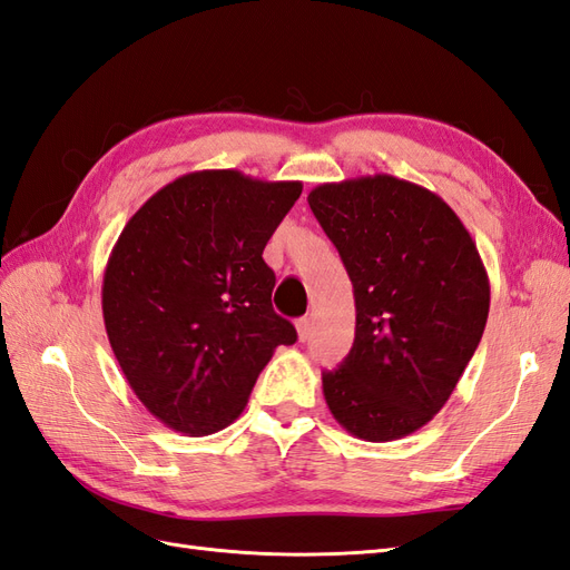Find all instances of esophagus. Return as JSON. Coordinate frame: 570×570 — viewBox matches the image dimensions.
I'll return each mask as SVG.
<instances>
[{
	"label": "esophagus",
	"instance_id": "obj_1",
	"mask_svg": "<svg viewBox=\"0 0 570 570\" xmlns=\"http://www.w3.org/2000/svg\"><path fill=\"white\" fill-rule=\"evenodd\" d=\"M311 330H313L311 317H298V323H296V332H298V340H301V342H305V340L311 337Z\"/></svg>",
	"mask_w": 570,
	"mask_h": 570
}]
</instances>
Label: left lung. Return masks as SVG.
I'll use <instances>...</instances> for the list:
<instances>
[{
	"label": "left lung",
	"mask_w": 570,
	"mask_h": 570,
	"mask_svg": "<svg viewBox=\"0 0 570 570\" xmlns=\"http://www.w3.org/2000/svg\"><path fill=\"white\" fill-rule=\"evenodd\" d=\"M354 284L356 337L323 373L332 416L387 443L443 410L489 317V276L460 216L431 189L377 173L311 189Z\"/></svg>",
	"instance_id": "1"
}]
</instances>
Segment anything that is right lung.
<instances>
[{
    "mask_svg": "<svg viewBox=\"0 0 570 570\" xmlns=\"http://www.w3.org/2000/svg\"><path fill=\"white\" fill-rule=\"evenodd\" d=\"M298 180L197 170L129 218L104 274L106 332L139 402L160 424L209 435L245 410L294 325L272 308L267 240L301 197Z\"/></svg>",
    "mask_w": 570,
    "mask_h": 570,
    "instance_id": "add662e5",
    "label": "right lung"
}]
</instances>
